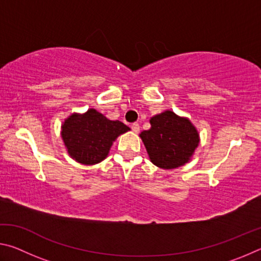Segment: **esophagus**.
<instances>
[{"mask_svg": "<svg viewBox=\"0 0 261 261\" xmlns=\"http://www.w3.org/2000/svg\"><path fill=\"white\" fill-rule=\"evenodd\" d=\"M131 129L134 132H136V134H138V132H139V124H138V123H132Z\"/></svg>", "mask_w": 261, "mask_h": 261, "instance_id": "1", "label": "esophagus"}]
</instances>
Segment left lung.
<instances>
[{
	"label": "left lung",
	"mask_w": 261,
	"mask_h": 261,
	"mask_svg": "<svg viewBox=\"0 0 261 261\" xmlns=\"http://www.w3.org/2000/svg\"><path fill=\"white\" fill-rule=\"evenodd\" d=\"M151 129L140 134L151 161L162 169H174L187 163L199 144L192 123L167 110L151 118Z\"/></svg>",
	"instance_id": "8db88e82"
}]
</instances>
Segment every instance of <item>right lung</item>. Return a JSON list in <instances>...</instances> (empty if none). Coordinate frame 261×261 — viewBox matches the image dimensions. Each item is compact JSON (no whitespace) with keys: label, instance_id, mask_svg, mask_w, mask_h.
I'll list each match as a JSON object with an SVG mask.
<instances>
[{"label":"right lung","instance_id":"obj_1","mask_svg":"<svg viewBox=\"0 0 261 261\" xmlns=\"http://www.w3.org/2000/svg\"><path fill=\"white\" fill-rule=\"evenodd\" d=\"M130 127L120 121H110L90 109L84 115L73 114L62 125V138L68 152L83 165H95L108 155L113 141Z\"/></svg>","mask_w":261,"mask_h":261}]
</instances>
